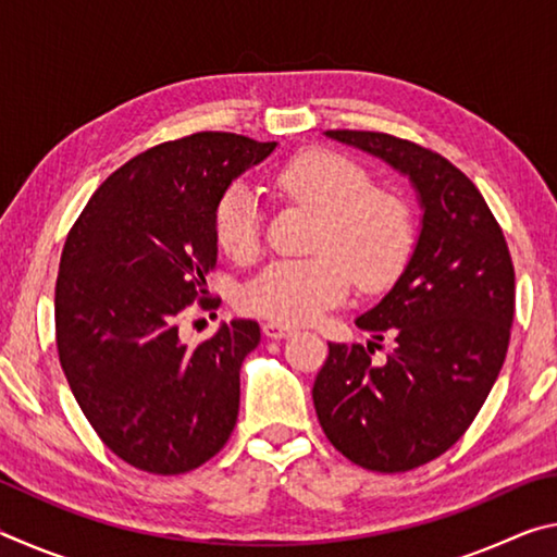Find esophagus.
Here are the masks:
<instances>
[{"instance_id":"1","label":"esophagus","mask_w":557,"mask_h":557,"mask_svg":"<svg viewBox=\"0 0 557 557\" xmlns=\"http://www.w3.org/2000/svg\"><path fill=\"white\" fill-rule=\"evenodd\" d=\"M262 334H265L268 338H287V336L295 334V329L285 326V324H277V322H268V324H262Z\"/></svg>"}]
</instances>
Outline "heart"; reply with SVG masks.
I'll list each match as a JSON object with an SVG mask.
<instances>
[{
  "instance_id": "obj_1",
  "label": "heart",
  "mask_w": 557,
  "mask_h": 557,
  "mask_svg": "<svg viewBox=\"0 0 557 557\" xmlns=\"http://www.w3.org/2000/svg\"><path fill=\"white\" fill-rule=\"evenodd\" d=\"M277 186L319 213L314 256L280 260L250 280L243 307L277 324H305L348 295L351 280L366 289L388 285L410 252V223L391 196L371 191L358 164L334 152H307L277 174ZM262 213L248 186H233L215 211V238L235 260L260 248Z\"/></svg>"
}]
</instances>
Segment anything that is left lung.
Returning a JSON list of instances; mask_svg holds the SVG:
<instances>
[{
  "label": "left lung",
  "instance_id": "8db88e82",
  "mask_svg": "<svg viewBox=\"0 0 557 557\" xmlns=\"http://www.w3.org/2000/svg\"><path fill=\"white\" fill-rule=\"evenodd\" d=\"M329 139L405 176L420 231L398 280L356 326L395 338L375 366L361 344H329L312 398L329 442L358 467L408 471L465 435L502 371L513 324V265L484 196L430 149L383 132Z\"/></svg>",
  "mask_w": 557,
  "mask_h": 557
}]
</instances>
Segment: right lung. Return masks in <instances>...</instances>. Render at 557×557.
I'll return each mask as SVG.
<instances>
[{
	"instance_id": "add662e5",
	"label": "right lung",
	"mask_w": 557,
	"mask_h": 557,
	"mask_svg": "<svg viewBox=\"0 0 557 557\" xmlns=\"http://www.w3.org/2000/svg\"><path fill=\"white\" fill-rule=\"evenodd\" d=\"M275 149L228 132L147 149L100 184L65 238L55 280L61 369L92 430L132 467L182 474L231 437L240 366L260 326L233 319L191 346L178 317L209 287L225 191Z\"/></svg>"
}]
</instances>
